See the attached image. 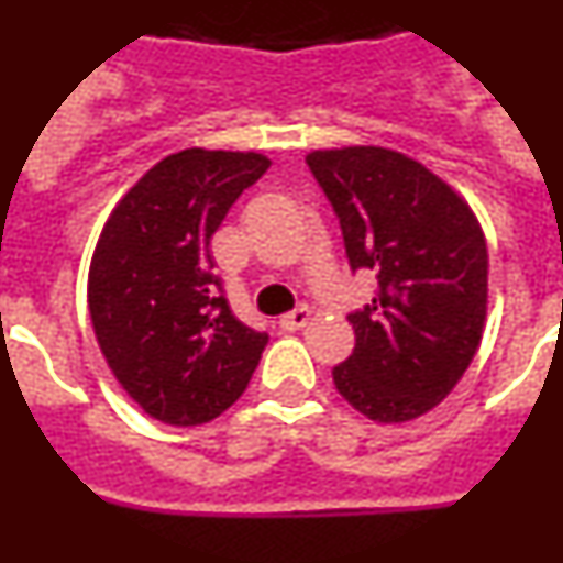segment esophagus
Returning <instances> with one entry per match:
<instances>
[{"mask_svg": "<svg viewBox=\"0 0 563 563\" xmlns=\"http://www.w3.org/2000/svg\"><path fill=\"white\" fill-rule=\"evenodd\" d=\"M310 321V307L301 305L296 307V310L285 312V316L278 318V324H282V330H301V327Z\"/></svg>", "mask_w": 563, "mask_h": 563, "instance_id": "obj_1", "label": "esophagus"}]
</instances>
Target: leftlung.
<instances>
[{
	"mask_svg": "<svg viewBox=\"0 0 563 563\" xmlns=\"http://www.w3.org/2000/svg\"><path fill=\"white\" fill-rule=\"evenodd\" d=\"M341 222L352 273L377 292L352 310L355 350L332 369L361 415L406 422L434 409L474 361L487 310V245L471 208L391 148L307 154Z\"/></svg>",
	"mask_w": 563,
	"mask_h": 563,
	"instance_id": "obj_1",
	"label": "left lung"
}]
</instances>
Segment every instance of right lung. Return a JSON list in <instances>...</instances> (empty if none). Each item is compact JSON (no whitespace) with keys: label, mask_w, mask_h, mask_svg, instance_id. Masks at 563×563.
<instances>
[{"label":"right lung","mask_w":563,"mask_h":563,"mask_svg":"<svg viewBox=\"0 0 563 563\" xmlns=\"http://www.w3.org/2000/svg\"><path fill=\"white\" fill-rule=\"evenodd\" d=\"M271 168L253 152L186 148L129 188L98 239L89 316L109 369L148 417L202 426L247 389L265 332L242 324L211 236Z\"/></svg>","instance_id":"obj_1"}]
</instances>
